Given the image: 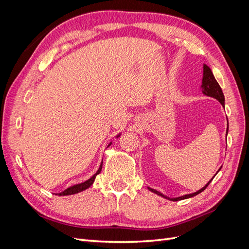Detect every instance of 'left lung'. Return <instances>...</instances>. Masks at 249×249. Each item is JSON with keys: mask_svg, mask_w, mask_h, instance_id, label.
Wrapping results in <instances>:
<instances>
[{"mask_svg": "<svg viewBox=\"0 0 249 249\" xmlns=\"http://www.w3.org/2000/svg\"><path fill=\"white\" fill-rule=\"evenodd\" d=\"M201 91H202L203 94H206V95L211 96V97H214V99H216L218 102H219L222 105V106H224V95H223V92L221 90V87L219 86L218 82L216 81L212 71H211L210 67L206 64H203V77H202ZM228 132H229V124H228V127H227V135H228ZM220 169H221V167L219 168V170ZM219 170H218V171H219ZM214 177L212 178V179L214 178ZM212 179H211V180H212ZM211 180H210V182H208V184L205 187H202L201 189H199L198 191L191 193V194H186V195H183V196H179V197H175V198L168 197V196H166V195H164L161 192L157 191L155 189H152V188H149V187H148V190H150V191L158 194V195H160V196L166 198V199H169V200H172V201H178V200H182V199H186V198H190V197L195 196V195L199 194L200 192H202L209 186V184L211 183Z\"/></svg>", "mask_w": 249, "mask_h": 249, "instance_id": "8db88e82", "label": "left lung"}]
</instances>
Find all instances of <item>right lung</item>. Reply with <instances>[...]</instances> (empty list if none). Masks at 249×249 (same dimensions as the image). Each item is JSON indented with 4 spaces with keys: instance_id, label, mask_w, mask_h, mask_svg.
I'll use <instances>...</instances> for the list:
<instances>
[{
    "instance_id": "right-lung-1",
    "label": "right lung",
    "mask_w": 249,
    "mask_h": 249,
    "mask_svg": "<svg viewBox=\"0 0 249 249\" xmlns=\"http://www.w3.org/2000/svg\"><path fill=\"white\" fill-rule=\"evenodd\" d=\"M119 136H120V134H118L116 137L118 138ZM111 144H112V142L109 143L108 146H110ZM108 146H107V147H108ZM102 167H103V161H102V163H101V166H100L99 170H97V171L94 173V175H93L91 178H90L89 179L85 180V182H83V183H81V184H77V185H73V186H71V187H70V188H67V189H65L64 191H62L61 193H58V194L60 195V196H62V195H71V194H76V193H79V192H81V191L86 190L87 188H89L90 186H91V185L93 184L94 179H95V177L101 172Z\"/></svg>"
}]
</instances>
